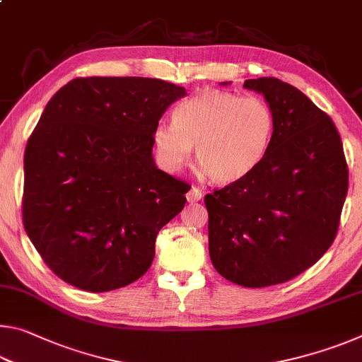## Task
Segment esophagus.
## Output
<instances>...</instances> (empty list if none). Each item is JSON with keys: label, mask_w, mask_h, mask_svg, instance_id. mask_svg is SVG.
Wrapping results in <instances>:
<instances>
[{"label": "esophagus", "mask_w": 362, "mask_h": 362, "mask_svg": "<svg viewBox=\"0 0 362 362\" xmlns=\"http://www.w3.org/2000/svg\"><path fill=\"white\" fill-rule=\"evenodd\" d=\"M201 198H203V193H201V189L196 188V187H193L187 193V201H188V203H198Z\"/></svg>", "instance_id": "obj_1"}]
</instances>
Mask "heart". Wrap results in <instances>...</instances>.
<instances>
[{
	"mask_svg": "<svg viewBox=\"0 0 362 362\" xmlns=\"http://www.w3.org/2000/svg\"><path fill=\"white\" fill-rule=\"evenodd\" d=\"M175 121H159L153 145L164 169L175 173L196 159L211 180L228 185L247 177L272 145L274 115L259 97L203 90L175 110Z\"/></svg>",
	"mask_w": 362,
	"mask_h": 362,
	"instance_id": "b5f03b06",
	"label": "heart"
}]
</instances>
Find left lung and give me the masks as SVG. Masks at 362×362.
I'll use <instances>...</instances> for the list:
<instances>
[{
  "label": "left lung",
  "mask_w": 362,
  "mask_h": 362,
  "mask_svg": "<svg viewBox=\"0 0 362 362\" xmlns=\"http://www.w3.org/2000/svg\"><path fill=\"white\" fill-rule=\"evenodd\" d=\"M244 88L265 97L274 134L252 173L206 194L209 255L225 279L267 287L296 278L334 243L348 168L332 119L302 90L278 78Z\"/></svg>",
  "instance_id": "obj_1"
}]
</instances>
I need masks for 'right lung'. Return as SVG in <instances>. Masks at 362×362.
I'll use <instances>...</instances> for the list:
<instances>
[{
    "instance_id": "add662e5",
    "label": "right lung",
    "mask_w": 362,
    "mask_h": 362,
    "mask_svg": "<svg viewBox=\"0 0 362 362\" xmlns=\"http://www.w3.org/2000/svg\"><path fill=\"white\" fill-rule=\"evenodd\" d=\"M185 88L155 78H76L28 139L23 226L65 283L108 292L137 281L188 185L158 169L153 131Z\"/></svg>"
}]
</instances>
